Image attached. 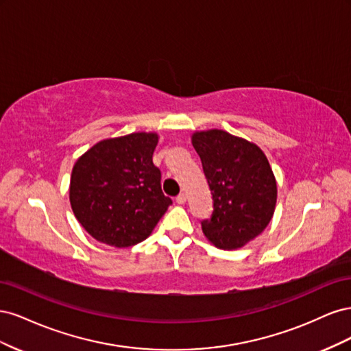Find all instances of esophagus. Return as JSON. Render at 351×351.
Segmentation results:
<instances>
[{
  "instance_id": "esophagus-1",
  "label": "esophagus",
  "mask_w": 351,
  "mask_h": 351,
  "mask_svg": "<svg viewBox=\"0 0 351 351\" xmlns=\"http://www.w3.org/2000/svg\"><path fill=\"white\" fill-rule=\"evenodd\" d=\"M186 199H187V197H186L184 193H180V195L176 197V202H177L178 205H184V204H186Z\"/></svg>"
}]
</instances>
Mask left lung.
<instances>
[{"instance_id": "1", "label": "left lung", "mask_w": 351, "mask_h": 351, "mask_svg": "<svg viewBox=\"0 0 351 351\" xmlns=\"http://www.w3.org/2000/svg\"><path fill=\"white\" fill-rule=\"evenodd\" d=\"M214 210L202 221L205 237L218 249L243 247L267 228L277 204V182L261 147L224 130L196 132Z\"/></svg>"}]
</instances>
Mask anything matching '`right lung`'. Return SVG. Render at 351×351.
<instances>
[{"label": "right lung", "mask_w": 351, "mask_h": 351, "mask_svg": "<svg viewBox=\"0 0 351 351\" xmlns=\"http://www.w3.org/2000/svg\"><path fill=\"white\" fill-rule=\"evenodd\" d=\"M156 133L105 139L73 167L70 204L80 226L101 243L129 247L149 237L173 200L162 193L152 155Z\"/></svg>", "instance_id": "1"}]
</instances>
